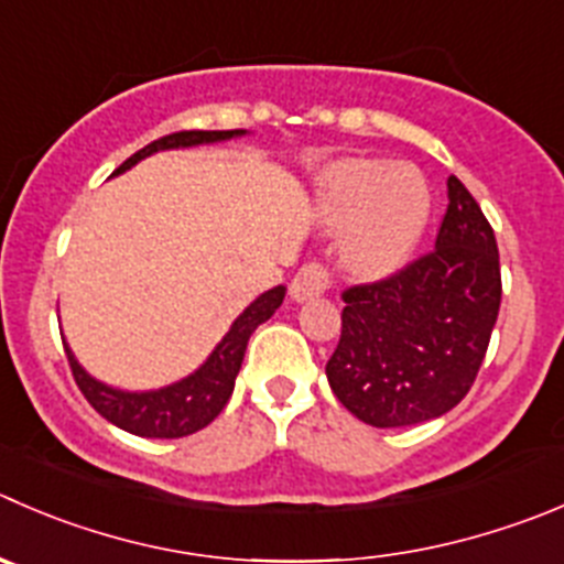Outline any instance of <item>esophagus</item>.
<instances>
[{"mask_svg":"<svg viewBox=\"0 0 564 564\" xmlns=\"http://www.w3.org/2000/svg\"><path fill=\"white\" fill-rule=\"evenodd\" d=\"M330 283L333 281L327 267L311 261V264L300 267L297 275L292 278V283H289V294H292V300H297V303H305V300L322 297V294L330 289Z\"/></svg>","mask_w":564,"mask_h":564,"instance_id":"34e87169","label":"esophagus"}]
</instances>
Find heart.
Masks as SVG:
<instances>
[{"instance_id":"heart-1","label":"heart","mask_w":564,"mask_h":564,"mask_svg":"<svg viewBox=\"0 0 564 564\" xmlns=\"http://www.w3.org/2000/svg\"><path fill=\"white\" fill-rule=\"evenodd\" d=\"M325 226L338 228V259L358 278L399 270L430 217V189L419 171L382 160H341L327 167L316 195Z\"/></svg>"}]
</instances>
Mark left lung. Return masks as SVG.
<instances>
[{
    "instance_id": "8db88e82",
    "label": "left lung",
    "mask_w": 564,
    "mask_h": 564,
    "mask_svg": "<svg viewBox=\"0 0 564 564\" xmlns=\"http://www.w3.org/2000/svg\"><path fill=\"white\" fill-rule=\"evenodd\" d=\"M435 248L377 283L341 294V338L327 360L338 402L371 427L449 413L477 380L501 305L494 228L449 176Z\"/></svg>"
}]
</instances>
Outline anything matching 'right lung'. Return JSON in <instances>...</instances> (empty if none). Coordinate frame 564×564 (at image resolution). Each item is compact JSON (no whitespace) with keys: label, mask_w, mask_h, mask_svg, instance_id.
<instances>
[{"label":"right lung","mask_w":564,"mask_h":564,"mask_svg":"<svg viewBox=\"0 0 564 564\" xmlns=\"http://www.w3.org/2000/svg\"><path fill=\"white\" fill-rule=\"evenodd\" d=\"M242 134H248V131H176V134L160 137V140H154V143L137 151L112 176L126 173L140 160L156 154V151L223 143V140H231V137ZM283 297H286V289L283 286H275L261 294V297H256L234 319L231 330L223 336V341L212 349L209 358L193 375L173 382V386L156 388V391H120V388H112L87 375L79 366V360L74 358L68 344L63 341L65 355H68L70 371H74V380L79 386V391L96 408V413L112 421L115 427L126 430L131 435H140V438H184V435H193L198 430H204L206 424H212L220 415V410L226 408L234 393V382H237L239 369H242V358L250 336H253V330L261 322H267L281 308Z\"/></svg>","instance_id":"1"}]
</instances>
